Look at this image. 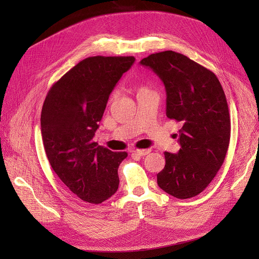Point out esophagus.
Instances as JSON below:
<instances>
[{"label":"esophagus","mask_w":259,"mask_h":259,"mask_svg":"<svg viewBox=\"0 0 259 259\" xmlns=\"http://www.w3.org/2000/svg\"><path fill=\"white\" fill-rule=\"evenodd\" d=\"M150 149H138V150H134V151H132L134 154H137V155H140V156H145V155H147L148 153H150Z\"/></svg>","instance_id":"34e87169"}]
</instances>
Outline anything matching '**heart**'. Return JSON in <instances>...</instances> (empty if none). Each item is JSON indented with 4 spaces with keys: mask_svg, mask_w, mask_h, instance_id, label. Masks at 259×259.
Instances as JSON below:
<instances>
[{
    "mask_svg": "<svg viewBox=\"0 0 259 259\" xmlns=\"http://www.w3.org/2000/svg\"><path fill=\"white\" fill-rule=\"evenodd\" d=\"M142 90H147V88H145V87H141V88L139 89V91H142Z\"/></svg>",
    "mask_w": 259,
    "mask_h": 259,
    "instance_id": "1",
    "label": "heart"
}]
</instances>
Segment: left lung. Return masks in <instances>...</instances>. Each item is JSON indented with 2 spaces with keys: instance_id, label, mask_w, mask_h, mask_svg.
Segmentation results:
<instances>
[{
  "instance_id": "1",
  "label": "left lung",
  "mask_w": 259,
  "mask_h": 259,
  "mask_svg": "<svg viewBox=\"0 0 259 259\" xmlns=\"http://www.w3.org/2000/svg\"><path fill=\"white\" fill-rule=\"evenodd\" d=\"M140 64L164 83L167 117L183 124L180 151L165 152L157 185L176 198L196 196L213 181L228 151L231 120L224 89L212 71L172 50L150 54Z\"/></svg>"
}]
</instances>
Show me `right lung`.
Returning a JSON list of instances; mask_svg holds the SVG:
<instances>
[{
    "label": "right lung",
    "instance_id": "right-lung-1",
    "mask_svg": "<svg viewBox=\"0 0 259 259\" xmlns=\"http://www.w3.org/2000/svg\"><path fill=\"white\" fill-rule=\"evenodd\" d=\"M133 57H90L65 73L48 91L40 114L45 152L53 171L81 200L101 203L119 184L118 166L127 152L93 142L98 122Z\"/></svg>",
    "mask_w": 259,
    "mask_h": 259
}]
</instances>
